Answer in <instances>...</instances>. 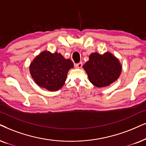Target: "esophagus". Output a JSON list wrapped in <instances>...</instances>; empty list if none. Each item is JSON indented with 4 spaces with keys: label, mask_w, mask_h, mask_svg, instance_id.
I'll return each mask as SVG.
<instances>
[{
    "label": "esophagus",
    "mask_w": 146,
    "mask_h": 146,
    "mask_svg": "<svg viewBox=\"0 0 146 146\" xmlns=\"http://www.w3.org/2000/svg\"><path fill=\"white\" fill-rule=\"evenodd\" d=\"M75 66H76L77 68H82L83 66V63L82 62H79V63L75 64Z\"/></svg>",
    "instance_id": "34e87169"
}]
</instances>
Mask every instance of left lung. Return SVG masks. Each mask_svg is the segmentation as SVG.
<instances>
[{
	"label": "left lung",
	"instance_id": "8db88e82",
	"mask_svg": "<svg viewBox=\"0 0 146 146\" xmlns=\"http://www.w3.org/2000/svg\"><path fill=\"white\" fill-rule=\"evenodd\" d=\"M90 82L98 88L109 86L119 78L121 72L119 60L111 53L90 55L89 60L83 66Z\"/></svg>",
	"mask_w": 146,
	"mask_h": 146
}]
</instances>
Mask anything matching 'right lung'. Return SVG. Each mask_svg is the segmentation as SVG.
I'll list each match as a JSON object with an SVG mask.
<instances>
[{
	"label": "right lung",
	"instance_id": "add662e5",
	"mask_svg": "<svg viewBox=\"0 0 146 146\" xmlns=\"http://www.w3.org/2000/svg\"><path fill=\"white\" fill-rule=\"evenodd\" d=\"M73 67L70 59L61 54L44 51L37 56L29 67L31 75L38 86L49 91H56L64 84L69 70Z\"/></svg>",
	"mask_w": 146,
	"mask_h": 146
}]
</instances>
